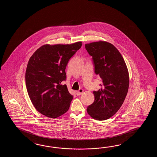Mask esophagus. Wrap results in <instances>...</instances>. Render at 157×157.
<instances>
[{
  "label": "esophagus",
  "mask_w": 157,
  "mask_h": 157,
  "mask_svg": "<svg viewBox=\"0 0 157 157\" xmlns=\"http://www.w3.org/2000/svg\"><path fill=\"white\" fill-rule=\"evenodd\" d=\"M83 93V89H80V90H78V91H76V94H77V95H80L82 94Z\"/></svg>",
  "instance_id": "34e87169"
}]
</instances>
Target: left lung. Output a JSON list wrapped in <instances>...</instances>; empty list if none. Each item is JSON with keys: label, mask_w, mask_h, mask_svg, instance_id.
Wrapping results in <instances>:
<instances>
[{"label": "left lung", "mask_w": 157, "mask_h": 157, "mask_svg": "<svg viewBox=\"0 0 157 157\" xmlns=\"http://www.w3.org/2000/svg\"><path fill=\"white\" fill-rule=\"evenodd\" d=\"M93 57L95 72L102 79L100 89L93 91L95 100L87 112L97 120H105L120 109L127 95L129 74L126 64L113 44L99 41L85 44Z\"/></svg>", "instance_id": "1"}]
</instances>
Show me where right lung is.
Listing matches in <instances>:
<instances>
[{
  "label": "right lung",
  "mask_w": 157,
  "mask_h": 157,
  "mask_svg": "<svg viewBox=\"0 0 157 157\" xmlns=\"http://www.w3.org/2000/svg\"><path fill=\"white\" fill-rule=\"evenodd\" d=\"M82 42L71 44H45L37 49L27 64L25 80L27 93L33 106L47 117L56 118L67 112L73 96L67 85L65 72L71 57Z\"/></svg>",
  "instance_id": "right-lung-1"
}]
</instances>
